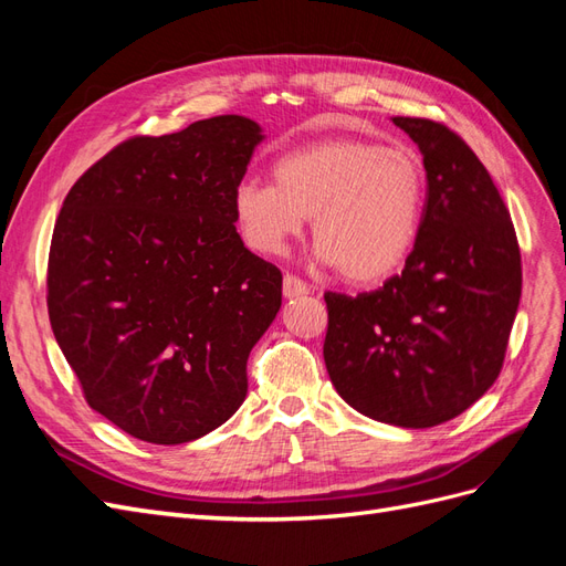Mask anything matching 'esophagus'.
<instances>
[{
  "label": "esophagus",
  "instance_id": "1",
  "mask_svg": "<svg viewBox=\"0 0 566 566\" xmlns=\"http://www.w3.org/2000/svg\"><path fill=\"white\" fill-rule=\"evenodd\" d=\"M312 293V285L304 283L302 279L293 276V273H285L283 276V295L285 297H302V295H310Z\"/></svg>",
  "mask_w": 566,
  "mask_h": 566
}]
</instances>
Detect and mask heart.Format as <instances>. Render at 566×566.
I'll return each mask as SVG.
<instances>
[{
	"instance_id": "obj_1",
	"label": "heart",
	"mask_w": 566,
	"mask_h": 566,
	"mask_svg": "<svg viewBox=\"0 0 566 566\" xmlns=\"http://www.w3.org/2000/svg\"><path fill=\"white\" fill-rule=\"evenodd\" d=\"M271 177L241 181L231 200L254 252H283L312 217L321 260L352 283H378L403 266L418 241L424 169L416 153L335 136L283 153Z\"/></svg>"
}]
</instances>
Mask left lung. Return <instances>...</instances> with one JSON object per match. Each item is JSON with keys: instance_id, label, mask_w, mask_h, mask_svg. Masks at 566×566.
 Returning a JSON list of instances; mask_svg holds the SVG:
<instances>
[{"instance_id": "8db88e82", "label": "left lung", "mask_w": 566, "mask_h": 566, "mask_svg": "<svg viewBox=\"0 0 566 566\" xmlns=\"http://www.w3.org/2000/svg\"><path fill=\"white\" fill-rule=\"evenodd\" d=\"M422 153L427 196L399 276L325 293L323 358L337 394L378 422L424 430L495 382L522 297V254L486 167L447 125L391 117Z\"/></svg>"}]
</instances>
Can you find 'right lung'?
I'll return each instance as SVG.
<instances>
[{
  "mask_svg": "<svg viewBox=\"0 0 566 566\" xmlns=\"http://www.w3.org/2000/svg\"><path fill=\"white\" fill-rule=\"evenodd\" d=\"M262 139L241 115L132 136L63 200L51 331L87 403L134 439H200L245 401L248 356L283 285L233 224V191Z\"/></svg>",
  "mask_w": 566,
  "mask_h": 566,
  "instance_id": "right-lung-1",
  "label": "right lung"
}]
</instances>
